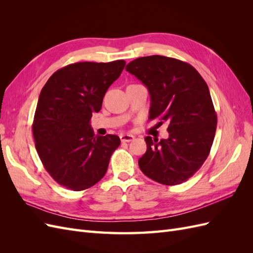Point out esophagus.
Here are the masks:
<instances>
[{
  "instance_id": "esophagus-1",
  "label": "esophagus",
  "mask_w": 253,
  "mask_h": 253,
  "mask_svg": "<svg viewBox=\"0 0 253 253\" xmlns=\"http://www.w3.org/2000/svg\"><path fill=\"white\" fill-rule=\"evenodd\" d=\"M135 137L133 135H126V134L120 135V140L122 142H129V141H133Z\"/></svg>"
}]
</instances>
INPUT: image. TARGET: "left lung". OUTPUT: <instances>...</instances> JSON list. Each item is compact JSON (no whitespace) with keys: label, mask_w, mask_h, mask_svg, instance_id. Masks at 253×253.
<instances>
[{"label":"left lung","mask_w":253,"mask_h":253,"mask_svg":"<svg viewBox=\"0 0 253 253\" xmlns=\"http://www.w3.org/2000/svg\"><path fill=\"white\" fill-rule=\"evenodd\" d=\"M126 70L148 87L149 118L158 119L159 126L169 124V138H144L147 152L138 160L140 170L167 186L187 181L208 157L216 131L208 85L192 65L169 57H141Z\"/></svg>","instance_id":"8db88e82"}]
</instances>
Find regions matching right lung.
<instances>
[{"mask_svg":"<svg viewBox=\"0 0 253 253\" xmlns=\"http://www.w3.org/2000/svg\"><path fill=\"white\" fill-rule=\"evenodd\" d=\"M125 65L124 60L73 63L53 73L41 90L33 124L36 149L45 170L66 189L93 187L119 147L116 135L95 136L89 121Z\"/></svg>","mask_w":253,"mask_h":253,"instance_id":"obj_1","label":"right lung"}]
</instances>
